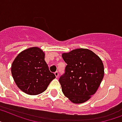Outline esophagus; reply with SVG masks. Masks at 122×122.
<instances>
[{"label": "esophagus", "instance_id": "1", "mask_svg": "<svg viewBox=\"0 0 122 122\" xmlns=\"http://www.w3.org/2000/svg\"><path fill=\"white\" fill-rule=\"evenodd\" d=\"M54 74H55V77H57V78L58 77H59V72H58V71H56V72H55V73H54Z\"/></svg>", "mask_w": 122, "mask_h": 122}]
</instances>
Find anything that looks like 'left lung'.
<instances>
[{"label": "left lung", "instance_id": "left-lung-1", "mask_svg": "<svg viewBox=\"0 0 122 122\" xmlns=\"http://www.w3.org/2000/svg\"><path fill=\"white\" fill-rule=\"evenodd\" d=\"M67 63L60 77L63 94L74 103L89 100L99 87L104 76L103 62L98 55L86 49H77L62 54Z\"/></svg>", "mask_w": 122, "mask_h": 122}]
</instances>
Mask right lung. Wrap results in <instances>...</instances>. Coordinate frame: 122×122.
<instances>
[{
    "mask_svg": "<svg viewBox=\"0 0 122 122\" xmlns=\"http://www.w3.org/2000/svg\"><path fill=\"white\" fill-rule=\"evenodd\" d=\"M11 72L18 87L32 95L44 92L55 78L45 61L44 52L36 47L24 50L16 57Z\"/></svg>",
    "mask_w": 122,
    "mask_h": 122,
    "instance_id": "1",
    "label": "right lung"
}]
</instances>
